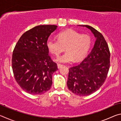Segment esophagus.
Instances as JSON below:
<instances>
[{"label": "esophagus", "mask_w": 121, "mask_h": 121, "mask_svg": "<svg viewBox=\"0 0 121 121\" xmlns=\"http://www.w3.org/2000/svg\"><path fill=\"white\" fill-rule=\"evenodd\" d=\"M57 66H58V69H60L61 67L63 66V65L60 64V63H58V64H57Z\"/></svg>", "instance_id": "esophagus-1"}]
</instances>
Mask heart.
Masks as SVG:
<instances>
[{
	"instance_id": "obj_1",
	"label": "heart",
	"mask_w": 121,
	"mask_h": 121,
	"mask_svg": "<svg viewBox=\"0 0 121 121\" xmlns=\"http://www.w3.org/2000/svg\"><path fill=\"white\" fill-rule=\"evenodd\" d=\"M58 40L48 38L46 46L49 52L58 56L63 51L65 53L58 56L56 61L58 62L69 63L74 60L81 61L85 58L91 45V38L87 35H81L73 30H67L59 33Z\"/></svg>"
}]
</instances>
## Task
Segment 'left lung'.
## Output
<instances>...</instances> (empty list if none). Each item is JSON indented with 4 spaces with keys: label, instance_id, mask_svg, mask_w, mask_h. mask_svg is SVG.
<instances>
[{
    "label": "left lung",
    "instance_id": "left-lung-1",
    "mask_svg": "<svg viewBox=\"0 0 121 121\" xmlns=\"http://www.w3.org/2000/svg\"><path fill=\"white\" fill-rule=\"evenodd\" d=\"M78 26L90 29L96 39L86 58L69 68L67 86L75 95L86 96L95 92L105 82L110 66V52L100 32L90 26Z\"/></svg>",
    "mask_w": 121,
    "mask_h": 121
}]
</instances>
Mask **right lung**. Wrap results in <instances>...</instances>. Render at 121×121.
<instances>
[{
    "instance_id": "1",
    "label": "right lung",
    "mask_w": 121,
    "mask_h": 121,
    "mask_svg": "<svg viewBox=\"0 0 121 121\" xmlns=\"http://www.w3.org/2000/svg\"><path fill=\"white\" fill-rule=\"evenodd\" d=\"M55 25H40L26 31L18 40L12 55L14 77L24 91L42 95L50 89L56 63L48 56L47 40L57 29Z\"/></svg>"
}]
</instances>
